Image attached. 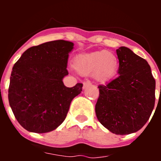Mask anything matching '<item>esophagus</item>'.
I'll return each mask as SVG.
<instances>
[{"instance_id": "esophagus-1", "label": "esophagus", "mask_w": 161, "mask_h": 161, "mask_svg": "<svg viewBox=\"0 0 161 161\" xmlns=\"http://www.w3.org/2000/svg\"><path fill=\"white\" fill-rule=\"evenodd\" d=\"M91 85V82L89 81V80H86V81H85L83 83V88L84 89H85V88L89 87V86H90Z\"/></svg>"}]
</instances>
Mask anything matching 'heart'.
<instances>
[{"mask_svg": "<svg viewBox=\"0 0 161 161\" xmlns=\"http://www.w3.org/2000/svg\"><path fill=\"white\" fill-rule=\"evenodd\" d=\"M118 65L117 56L107 51L80 54L72 60V66L78 74L81 76L92 74L94 80L101 83H105L114 77Z\"/></svg>", "mask_w": 161, "mask_h": 161, "instance_id": "heart-1", "label": "heart"}]
</instances>
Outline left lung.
Returning <instances> with one entry per match:
<instances>
[{"label": "left lung", "mask_w": 161, "mask_h": 161, "mask_svg": "<svg viewBox=\"0 0 161 161\" xmlns=\"http://www.w3.org/2000/svg\"><path fill=\"white\" fill-rule=\"evenodd\" d=\"M116 52L119 76L98 86L95 112L106 128L123 136L138 131L148 121L155 106L156 80L144 59L126 47Z\"/></svg>", "instance_id": "1"}]
</instances>
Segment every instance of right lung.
<instances>
[{
	"mask_svg": "<svg viewBox=\"0 0 161 161\" xmlns=\"http://www.w3.org/2000/svg\"><path fill=\"white\" fill-rule=\"evenodd\" d=\"M74 44L55 40L28 48L13 67L8 102L20 125L28 131L47 133L64 121L81 83L64 85L68 54Z\"/></svg>",
	"mask_w": 161,
	"mask_h": 161,
	"instance_id": "right-lung-1",
	"label": "right lung"
}]
</instances>
